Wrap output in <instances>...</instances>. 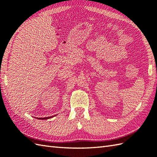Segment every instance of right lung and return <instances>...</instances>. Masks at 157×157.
Masks as SVG:
<instances>
[{
  "instance_id": "add662e5",
  "label": "right lung",
  "mask_w": 157,
  "mask_h": 157,
  "mask_svg": "<svg viewBox=\"0 0 157 157\" xmlns=\"http://www.w3.org/2000/svg\"><path fill=\"white\" fill-rule=\"evenodd\" d=\"M56 115H54V116H51V117H42V118H38V117H36V119H49V118H51V117H53L56 116Z\"/></svg>"
}]
</instances>
